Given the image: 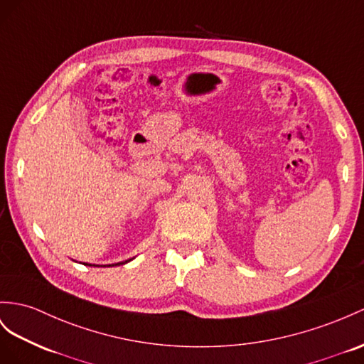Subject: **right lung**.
Instances as JSON below:
<instances>
[{"label":"right lung","mask_w":364,"mask_h":364,"mask_svg":"<svg viewBox=\"0 0 364 364\" xmlns=\"http://www.w3.org/2000/svg\"><path fill=\"white\" fill-rule=\"evenodd\" d=\"M130 259H132V258H129V259H126V262H121V263H117V264H124V263L130 262ZM117 264H109V267H110V266H117ZM89 266H92V264H89ZM93 266H95V264H93Z\"/></svg>","instance_id":"1"}]
</instances>
